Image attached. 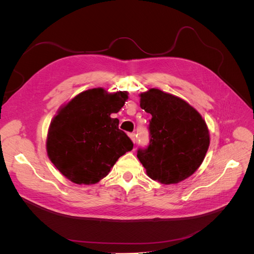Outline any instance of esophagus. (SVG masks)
I'll return each instance as SVG.
<instances>
[{"instance_id": "34e87169", "label": "esophagus", "mask_w": 254, "mask_h": 254, "mask_svg": "<svg viewBox=\"0 0 254 254\" xmlns=\"http://www.w3.org/2000/svg\"><path fill=\"white\" fill-rule=\"evenodd\" d=\"M129 136H130V139H131L132 140V142L133 143H135V133H129Z\"/></svg>"}]
</instances>
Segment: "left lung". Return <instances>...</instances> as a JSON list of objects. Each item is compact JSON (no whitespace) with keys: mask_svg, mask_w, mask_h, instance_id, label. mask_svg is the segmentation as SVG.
<instances>
[{"mask_svg":"<svg viewBox=\"0 0 254 254\" xmlns=\"http://www.w3.org/2000/svg\"><path fill=\"white\" fill-rule=\"evenodd\" d=\"M140 106L151 114L149 143L137 158L149 178L163 184L178 183L201 165L210 145L205 122L193 107L175 95L150 89Z\"/></svg>","mask_w":254,"mask_h":254,"instance_id":"obj_1","label":"left lung"}]
</instances>
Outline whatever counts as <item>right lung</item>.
Here are the masks:
<instances>
[{"mask_svg":"<svg viewBox=\"0 0 254 254\" xmlns=\"http://www.w3.org/2000/svg\"><path fill=\"white\" fill-rule=\"evenodd\" d=\"M127 92L106 93L91 89L75 96L51 123L47 150L53 164L68 180L94 184L109 174L118 159L133 148L130 137L119 129L118 113Z\"/></svg>","mask_w":254,"mask_h":254,"instance_id":"add662e5","label":"right lung"}]
</instances>
